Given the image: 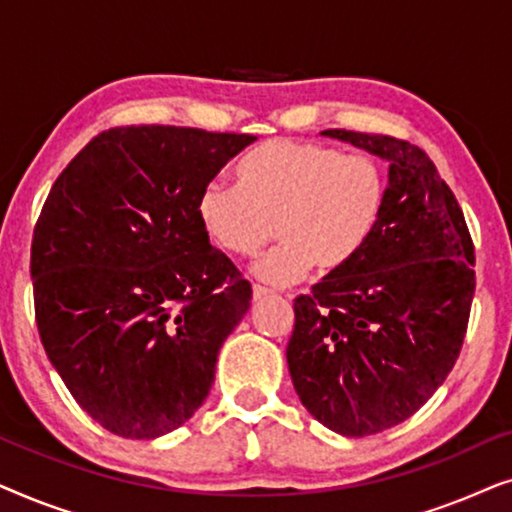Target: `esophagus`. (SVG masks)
Instances as JSON below:
<instances>
[{
	"label": "esophagus",
	"mask_w": 512,
	"mask_h": 512,
	"mask_svg": "<svg viewBox=\"0 0 512 512\" xmlns=\"http://www.w3.org/2000/svg\"><path fill=\"white\" fill-rule=\"evenodd\" d=\"M272 296V291L268 289V286H261V284H254V300H263Z\"/></svg>",
	"instance_id": "1"
}]
</instances>
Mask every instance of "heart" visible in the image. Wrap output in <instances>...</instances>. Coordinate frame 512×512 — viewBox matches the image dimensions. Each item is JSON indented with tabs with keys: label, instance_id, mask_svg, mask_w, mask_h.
<instances>
[{
	"label": "heart",
	"instance_id": "obj_1",
	"mask_svg": "<svg viewBox=\"0 0 512 512\" xmlns=\"http://www.w3.org/2000/svg\"><path fill=\"white\" fill-rule=\"evenodd\" d=\"M237 184L209 181L198 198L202 228L230 256L251 258L263 282L284 286L317 268L338 272L373 240L387 207V177L373 158L303 139H268L235 165Z\"/></svg>",
	"mask_w": 512,
	"mask_h": 512
}]
</instances>
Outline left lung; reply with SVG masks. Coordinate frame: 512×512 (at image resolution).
Wrapping results in <instances>:
<instances>
[{"mask_svg":"<svg viewBox=\"0 0 512 512\" xmlns=\"http://www.w3.org/2000/svg\"><path fill=\"white\" fill-rule=\"evenodd\" d=\"M389 160L387 207L363 254L293 300L289 373L314 419L349 438L405 422L459 359L475 293L464 212L433 160L389 135L324 130Z\"/></svg>","mask_w":512,"mask_h":512,"instance_id":"8db88e82","label":"left lung"}]
</instances>
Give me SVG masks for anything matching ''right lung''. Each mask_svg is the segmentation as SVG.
<instances>
[{"mask_svg": "<svg viewBox=\"0 0 512 512\" xmlns=\"http://www.w3.org/2000/svg\"><path fill=\"white\" fill-rule=\"evenodd\" d=\"M254 135L128 125L90 139L48 193L30 275L41 345L76 403L123 438L193 417L251 284L209 244L198 198Z\"/></svg>", "mask_w": 512, "mask_h": 512, "instance_id": "right-lung-1", "label": "right lung"}]
</instances>
